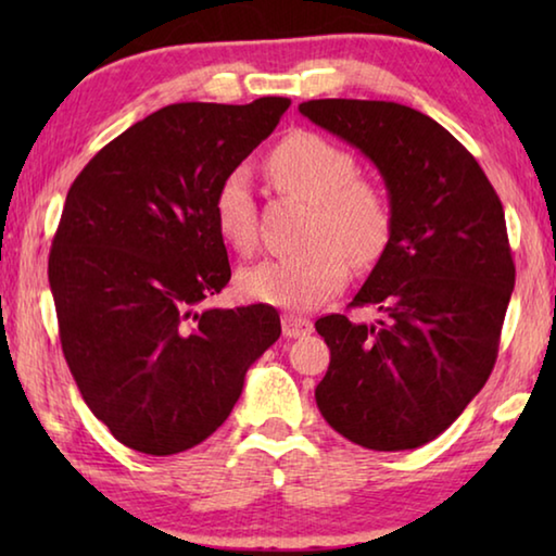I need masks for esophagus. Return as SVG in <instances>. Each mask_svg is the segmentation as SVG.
Returning a JSON list of instances; mask_svg holds the SVG:
<instances>
[{
	"label": "esophagus",
	"mask_w": 556,
	"mask_h": 556,
	"mask_svg": "<svg viewBox=\"0 0 556 556\" xmlns=\"http://www.w3.org/2000/svg\"><path fill=\"white\" fill-rule=\"evenodd\" d=\"M281 331H285L287 338H301V336H308L314 331V324L304 316L285 314L281 316Z\"/></svg>",
	"instance_id": "1"
}]
</instances>
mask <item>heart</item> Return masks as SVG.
Returning a JSON list of instances; mask_svg holds the SVG:
<instances>
[{
	"label": "heart",
	"instance_id": "heart-1",
	"mask_svg": "<svg viewBox=\"0 0 556 556\" xmlns=\"http://www.w3.org/2000/svg\"><path fill=\"white\" fill-rule=\"evenodd\" d=\"M267 172L279 188L314 203L312 248L271 257L240 271L238 289L252 301L285 308H312L341 289L351 262L370 265L388 248L392 211L378 186L357 178L348 149L314 131H296L275 147ZM213 223L220 240L240 255L257 244V213L248 176L235 168L213 195Z\"/></svg>",
	"mask_w": 556,
	"mask_h": 556
}]
</instances>
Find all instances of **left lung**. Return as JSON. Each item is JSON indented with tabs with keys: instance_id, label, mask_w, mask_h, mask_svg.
Listing matches in <instances>:
<instances>
[{
	"instance_id": "1",
	"label": "left lung",
	"mask_w": 556,
	"mask_h": 556,
	"mask_svg": "<svg viewBox=\"0 0 556 556\" xmlns=\"http://www.w3.org/2000/svg\"><path fill=\"white\" fill-rule=\"evenodd\" d=\"M299 112L378 166L392 211L388 248L351 301L384 318H318L331 365L316 404L357 446L429 444L495 365L515 287L503 203L473 154L417 110L333 98Z\"/></svg>"
}]
</instances>
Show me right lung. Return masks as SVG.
<instances>
[{"label": "right lung", "mask_w": 556, "mask_h": 556, "mask_svg": "<svg viewBox=\"0 0 556 556\" xmlns=\"http://www.w3.org/2000/svg\"><path fill=\"white\" fill-rule=\"evenodd\" d=\"M289 105L156 110L102 147L65 195L49 255L63 355L90 412L129 448L172 456L208 439L281 333L267 304L203 301L230 281L215 188Z\"/></svg>", "instance_id": "obj_1"}]
</instances>
